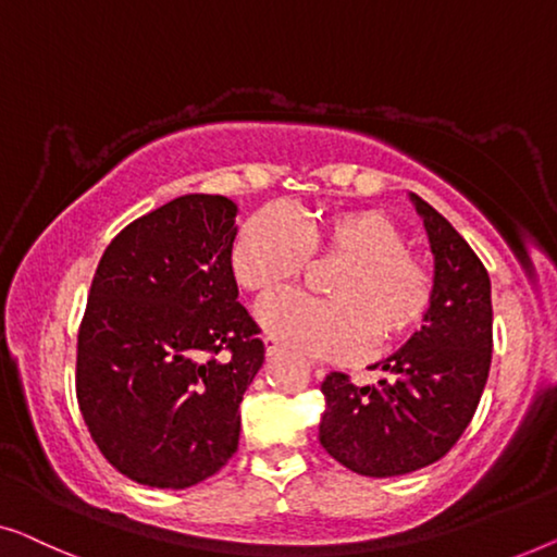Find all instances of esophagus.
Here are the masks:
<instances>
[{"instance_id": "1", "label": "esophagus", "mask_w": 557, "mask_h": 557, "mask_svg": "<svg viewBox=\"0 0 557 557\" xmlns=\"http://www.w3.org/2000/svg\"><path fill=\"white\" fill-rule=\"evenodd\" d=\"M264 350H268V358H275L280 354V341L268 335V338H264Z\"/></svg>"}]
</instances>
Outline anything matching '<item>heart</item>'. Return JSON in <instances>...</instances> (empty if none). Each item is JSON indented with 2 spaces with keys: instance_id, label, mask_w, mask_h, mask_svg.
<instances>
[{
  "instance_id": "obj_1",
  "label": "heart",
  "mask_w": 557,
  "mask_h": 557,
  "mask_svg": "<svg viewBox=\"0 0 557 557\" xmlns=\"http://www.w3.org/2000/svg\"><path fill=\"white\" fill-rule=\"evenodd\" d=\"M406 245L394 219L375 209H320L297 222L260 209L237 232L232 270L242 287L268 297L293 285L310 257L343 260L325 282L331 300L277 295L262 305L260 320L297 354L346 360L371 341L398 346L432 310V270Z\"/></svg>"
}]
</instances>
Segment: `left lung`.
Wrapping results in <instances>:
<instances>
[{
  "mask_svg": "<svg viewBox=\"0 0 557 557\" xmlns=\"http://www.w3.org/2000/svg\"><path fill=\"white\" fill-rule=\"evenodd\" d=\"M434 252V302L417 331L381 363L391 373L356 386L327 373L320 444L363 476H396L434 465L459 442L480 404L492 363L490 275L465 237L417 194Z\"/></svg>",
  "mask_w": 557,
  "mask_h": 557,
  "instance_id": "8db88e82",
  "label": "left lung"
}]
</instances>
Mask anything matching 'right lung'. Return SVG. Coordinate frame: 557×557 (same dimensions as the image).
<instances>
[{"label": "right lung", "instance_id": "add662e5", "mask_svg": "<svg viewBox=\"0 0 557 557\" xmlns=\"http://www.w3.org/2000/svg\"><path fill=\"white\" fill-rule=\"evenodd\" d=\"M234 216L232 199L186 194L115 234L92 275L77 406L108 465L138 484L186 490L237 451L264 343L237 302Z\"/></svg>", "mask_w": 557, "mask_h": 557}]
</instances>
